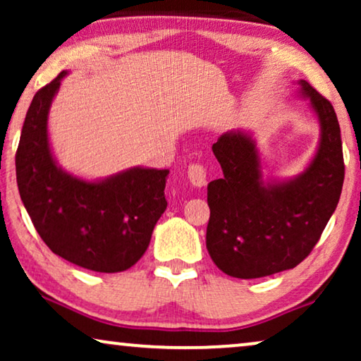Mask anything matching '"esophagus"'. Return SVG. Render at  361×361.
Here are the masks:
<instances>
[{"label":"esophagus","instance_id":"34e87169","mask_svg":"<svg viewBox=\"0 0 361 361\" xmlns=\"http://www.w3.org/2000/svg\"><path fill=\"white\" fill-rule=\"evenodd\" d=\"M187 176H189L192 185L204 187L207 184V171L202 164H190L187 169Z\"/></svg>","mask_w":361,"mask_h":361}]
</instances>
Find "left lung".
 I'll list each match as a JSON object with an SVG mask.
<instances>
[{
  "label": "left lung",
  "mask_w": 361,
  "mask_h": 361,
  "mask_svg": "<svg viewBox=\"0 0 361 361\" xmlns=\"http://www.w3.org/2000/svg\"><path fill=\"white\" fill-rule=\"evenodd\" d=\"M299 85L319 118L320 142L312 162L295 179L264 184L258 149L246 133H225L212 146L224 177L207 187V250L231 278L255 279L295 268L337 209L345 177L337 115L309 82L299 80Z\"/></svg>",
  "instance_id": "1"
}]
</instances>
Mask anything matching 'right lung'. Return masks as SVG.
I'll return each instance as SVG.
<instances>
[{"label": "right lung", "mask_w": 361, "mask_h": 361, "mask_svg": "<svg viewBox=\"0 0 361 361\" xmlns=\"http://www.w3.org/2000/svg\"><path fill=\"white\" fill-rule=\"evenodd\" d=\"M67 72L34 95L16 151L19 195L52 253L97 273H120L145 255L164 214L167 169L133 167L87 182L56 164L47 115Z\"/></svg>", "instance_id": "obj_1"}]
</instances>
